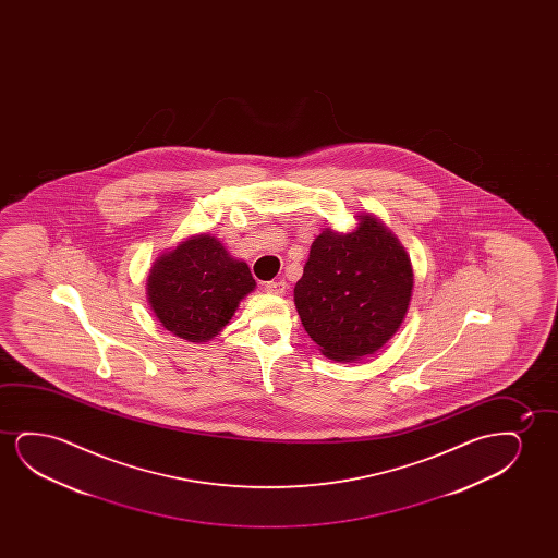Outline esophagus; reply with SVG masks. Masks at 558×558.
<instances>
[{"label":"esophagus","mask_w":558,"mask_h":558,"mask_svg":"<svg viewBox=\"0 0 558 558\" xmlns=\"http://www.w3.org/2000/svg\"><path fill=\"white\" fill-rule=\"evenodd\" d=\"M286 288H288L286 280H270V282L265 283V290L268 293H275V295H282Z\"/></svg>","instance_id":"esophagus-1"}]
</instances>
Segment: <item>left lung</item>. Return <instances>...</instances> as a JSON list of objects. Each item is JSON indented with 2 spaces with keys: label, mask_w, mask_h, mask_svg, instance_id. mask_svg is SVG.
Segmentation results:
<instances>
[{
  "label": "left lung",
  "mask_w": 558,
  "mask_h": 558,
  "mask_svg": "<svg viewBox=\"0 0 558 558\" xmlns=\"http://www.w3.org/2000/svg\"><path fill=\"white\" fill-rule=\"evenodd\" d=\"M349 234L314 238L293 298L306 333L337 362L379 351L404 322L413 270L398 238L374 215Z\"/></svg>",
  "instance_id": "1"
}]
</instances>
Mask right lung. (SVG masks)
<instances>
[{
	"label": "right lung",
	"mask_w": 558,
	"mask_h": 558,
	"mask_svg": "<svg viewBox=\"0 0 558 558\" xmlns=\"http://www.w3.org/2000/svg\"><path fill=\"white\" fill-rule=\"evenodd\" d=\"M253 290L250 267L209 234L160 255L146 280V298L161 326L191 343L211 341Z\"/></svg>",
	"instance_id": "add662e5"
}]
</instances>
